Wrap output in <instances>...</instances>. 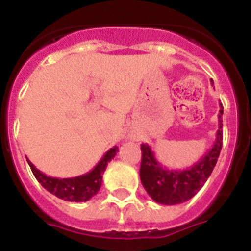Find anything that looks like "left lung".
Returning <instances> with one entry per match:
<instances>
[{"label": "left lung", "mask_w": 251, "mask_h": 251, "mask_svg": "<svg viewBox=\"0 0 251 251\" xmlns=\"http://www.w3.org/2000/svg\"><path fill=\"white\" fill-rule=\"evenodd\" d=\"M212 82V80H211ZM223 105L219 110V130L208 152L186 169H168L157 161L147 143H142L141 181L146 191L156 203L173 206L191 199L206 183L214 171L223 145Z\"/></svg>", "instance_id": "8db88e82"}]
</instances>
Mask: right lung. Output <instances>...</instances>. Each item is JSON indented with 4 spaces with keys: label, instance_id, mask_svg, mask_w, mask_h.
<instances>
[{
    "label": "right lung",
    "instance_id": "1",
    "mask_svg": "<svg viewBox=\"0 0 251 251\" xmlns=\"http://www.w3.org/2000/svg\"><path fill=\"white\" fill-rule=\"evenodd\" d=\"M117 152L118 147L114 146L113 149L106 151L105 155L100 159L98 164L95 165L92 171H90L86 175L72 177V178H56V177L47 176L45 173L36 169V167L28 159H27V161L31 167L33 176L41 183V186L47 189L49 193H52L53 195H56L64 201H68V202H87L94 195L98 194V191L100 190L102 173L105 171L108 163L116 156Z\"/></svg>",
    "mask_w": 251,
    "mask_h": 251
}]
</instances>
